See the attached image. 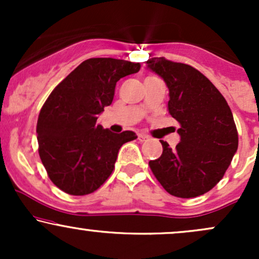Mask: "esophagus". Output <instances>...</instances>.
Wrapping results in <instances>:
<instances>
[{"mask_svg": "<svg viewBox=\"0 0 259 259\" xmlns=\"http://www.w3.org/2000/svg\"><path fill=\"white\" fill-rule=\"evenodd\" d=\"M138 139L140 140V141H147V140L150 139V138H148L146 134H139Z\"/></svg>", "mask_w": 259, "mask_h": 259, "instance_id": "1", "label": "esophagus"}]
</instances>
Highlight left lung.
Returning a JSON list of instances; mask_svg holds the SVG:
<instances>
[{
    "instance_id": "left-lung-1",
    "label": "left lung",
    "mask_w": 259,
    "mask_h": 259,
    "mask_svg": "<svg viewBox=\"0 0 259 259\" xmlns=\"http://www.w3.org/2000/svg\"><path fill=\"white\" fill-rule=\"evenodd\" d=\"M151 72L169 90V114L180 123V142L150 160L151 170L170 195L191 198L206 194L221 181L239 146L236 125L228 102L218 89L191 65L154 57L146 61Z\"/></svg>"
}]
</instances>
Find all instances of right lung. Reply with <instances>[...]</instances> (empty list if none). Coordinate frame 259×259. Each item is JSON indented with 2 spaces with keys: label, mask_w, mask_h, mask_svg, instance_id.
Segmentation results:
<instances>
[{
  "label": "right lung",
  "mask_w": 259,
  "mask_h": 259,
  "mask_svg": "<svg viewBox=\"0 0 259 259\" xmlns=\"http://www.w3.org/2000/svg\"><path fill=\"white\" fill-rule=\"evenodd\" d=\"M140 63L90 58L56 86L38 114V154L50 179L62 191H96L112 174L119 148L138 136L115 134L97 124L112 103L118 80L138 73Z\"/></svg>",
  "instance_id": "obj_1"
}]
</instances>
